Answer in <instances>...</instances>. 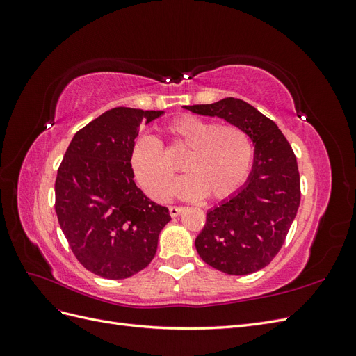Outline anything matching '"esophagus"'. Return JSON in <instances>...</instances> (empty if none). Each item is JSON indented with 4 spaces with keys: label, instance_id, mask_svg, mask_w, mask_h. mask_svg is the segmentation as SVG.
Instances as JSON below:
<instances>
[{
    "label": "esophagus",
    "instance_id": "obj_1",
    "mask_svg": "<svg viewBox=\"0 0 356 356\" xmlns=\"http://www.w3.org/2000/svg\"><path fill=\"white\" fill-rule=\"evenodd\" d=\"M184 211V208L182 207H170L169 208V213H170V217H178V215Z\"/></svg>",
    "mask_w": 356,
    "mask_h": 356
}]
</instances>
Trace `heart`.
Here are the masks:
<instances>
[{"mask_svg": "<svg viewBox=\"0 0 356 356\" xmlns=\"http://www.w3.org/2000/svg\"><path fill=\"white\" fill-rule=\"evenodd\" d=\"M168 148L184 149L177 186L182 197L225 199L238 191L251 172L254 145L250 135L236 124H222L197 115H184L165 127ZM131 168L149 197L166 200L174 186L175 170L168 163L160 141L138 138L131 149Z\"/></svg>", "mask_w": 356, "mask_h": 356, "instance_id": "1", "label": "heart"}]
</instances>
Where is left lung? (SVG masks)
<instances>
[{"mask_svg":"<svg viewBox=\"0 0 356 356\" xmlns=\"http://www.w3.org/2000/svg\"><path fill=\"white\" fill-rule=\"evenodd\" d=\"M242 127L255 144L254 166L238 195L207 213L196 238L202 260L227 275H250L270 263L286 239L300 204L296 154L276 123L242 99L184 106Z\"/></svg>","mask_w":356,"mask_h":356,"instance_id":"obj_1","label":"left lung"}]
</instances>
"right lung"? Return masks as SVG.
<instances>
[{
  "instance_id": "1",
  "label": "right lung",
  "mask_w": 356,
  "mask_h": 356,
  "mask_svg": "<svg viewBox=\"0 0 356 356\" xmlns=\"http://www.w3.org/2000/svg\"><path fill=\"white\" fill-rule=\"evenodd\" d=\"M163 111H105L74 135L55 182V209L75 258L89 272L124 279L156 255L169 209L134 181L131 149L141 123Z\"/></svg>"
}]
</instances>
